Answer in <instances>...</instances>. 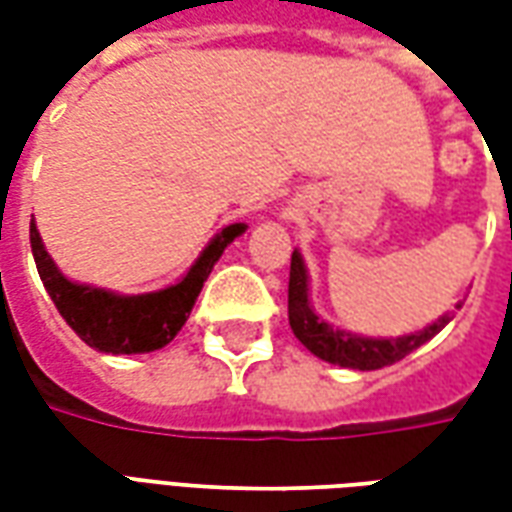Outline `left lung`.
<instances>
[{"label":"left lung","instance_id":"8db88e82","mask_svg":"<svg viewBox=\"0 0 512 512\" xmlns=\"http://www.w3.org/2000/svg\"><path fill=\"white\" fill-rule=\"evenodd\" d=\"M307 268L301 263L299 252L290 257V282H288V318L290 329L299 337L301 345L321 356L323 362H332L340 367H354V370H381L386 365H395L403 356L417 351L419 345L428 343L452 321V315H441L439 321L422 329V332L397 337V340H373V337H359V334L340 332L326 321H321L310 307L307 299ZM461 310V301L455 304Z\"/></svg>","mask_w":512,"mask_h":512}]
</instances>
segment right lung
<instances>
[{
	"label": "right lung",
	"mask_w": 512,
	"mask_h": 512,
	"mask_svg": "<svg viewBox=\"0 0 512 512\" xmlns=\"http://www.w3.org/2000/svg\"><path fill=\"white\" fill-rule=\"evenodd\" d=\"M244 230L246 224L224 227L205 246L200 260L189 268V274L178 285L145 296H117L109 290L76 285L62 277L51 263L49 252L43 249L35 222L29 224V244L54 307L84 343L104 354H147L175 340V334L183 329V323L191 315V307L200 296L202 282L211 274L213 263L222 257L224 246L235 241Z\"/></svg>",
	"instance_id": "add662e5"
}]
</instances>
